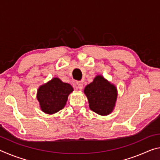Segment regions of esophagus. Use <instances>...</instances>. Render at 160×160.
Wrapping results in <instances>:
<instances>
[{
	"instance_id": "obj_1",
	"label": "esophagus",
	"mask_w": 160,
	"mask_h": 160,
	"mask_svg": "<svg viewBox=\"0 0 160 160\" xmlns=\"http://www.w3.org/2000/svg\"><path fill=\"white\" fill-rule=\"evenodd\" d=\"M77 85H78V88L79 90H82L83 88V83L82 82H77Z\"/></svg>"
}]
</instances>
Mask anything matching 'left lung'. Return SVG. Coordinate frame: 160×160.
Listing matches in <instances>:
<instances>
[{
	"mask_svg": "<svg viewBox=\"0 0 160 160\" xmlns=\"http://www.w3.org/2000/svg\"><path fill=\"white\" fill-rule=\"evenodd\" d=\"M84 93L88 98L90 109L97 114L107 116L114 109L118 97L117 88L102 75H97L92 82L85 87Z\"/></svg>",
	"mask_w": 160,
	"mask_h": 160,
	"instance_id": "obj_1",
	"label": "left lung"
}]
</instances>
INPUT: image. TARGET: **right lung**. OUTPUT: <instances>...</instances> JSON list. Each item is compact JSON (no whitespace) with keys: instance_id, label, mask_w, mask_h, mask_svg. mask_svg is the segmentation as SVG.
Listing matches in <instances>:
<instances>
[{"instance_id":"right-lung-1","label":"right lung","mask_w":160,"mask_h":160,"mask_svg":"<svg viewBox=\"0 0 160 160\" xmlns=\"http://www.w3.org/2000/svg\"><path fill=\"white\" fill-rule=\"evenodd\" d=\"M73 91L68 83L53 78L38 88L37 98L40 109L47 114H53L66 106L69 94Z\"/></svg>"}]
</instances>
